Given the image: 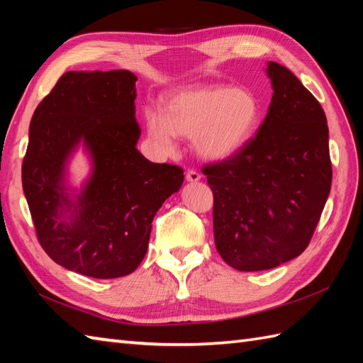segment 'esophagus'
<instances>
[{"label": "esophagus", "instance_id": "1", "mask_svg": "<svg viewBox=\"0 0 363 363\" xmlns=\"http://www.w3.org/2000/svg\"><path fill=\"white\" fill-rule=\"evenodd\" d=\"M186 179H187V182H198L199 179H201V174L195 172V169H189L186 174Z\"/></svg>", "mask_w": 363, "mask_h": 363}]
</instances>
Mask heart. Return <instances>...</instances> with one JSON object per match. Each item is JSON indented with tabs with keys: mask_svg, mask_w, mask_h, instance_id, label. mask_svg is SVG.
I'll use <instances>...</instances> for the list:
<instances>
[{
	"mask_svg": "<svg viewBox=\"0 0 363 363\" xmlns=\"http://www.w3.org/2000/svg\"><path fill=\"white\" fill-rule=\"evenodd\" d=\"M260 121V103L251 90L211 86H186L165 96L164 112H145L148 137L164 154L176 150V135L190 137L199 157L225 160L240 152Z\"/></svg>",
	"mask_w": 363,
	"mask_h": 363,
	"instance_id": "heart-1",
	"label": "heart"
}]
</instances>
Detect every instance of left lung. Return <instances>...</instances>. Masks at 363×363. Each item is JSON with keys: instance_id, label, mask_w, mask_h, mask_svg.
Returning a JSON list of instances; mask_svg holds the SVG:
<instances>
[{"instance_id": "left-lung-1", "label": "left lung", "mask_w": 363, "mask_h": 363, "mask_svg": "<svg viewBox=\"0 0 363 363\" xmlns=\"http://www.w3.org/2000/svg\"><path fill=\"white\" fill-rule=\"evenodd\" d=\"M273 96L257 134L207 165L213 237L238 272L279 267L303 252L328 201L333 167L325 111L289 68L267 64Z\"/></svg>"}]
</instances>
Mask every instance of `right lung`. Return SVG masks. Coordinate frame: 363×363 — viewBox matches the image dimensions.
<instances>
[{
	"label": "right lung",
	"instance_id": "add662e5",
	"mask_svg": "<svg viewBox=\"0 0 363 363\" xmlns=\"http://www.w3.org/2000/svg\"><path fill=\"white\" fill-rule=\"evenodd\" d=\"M135 81L129 70L67 72L29 125L21 181L38 242L56 264L95 279L135 272L154 217L184 182L182 168L137 150ZM79 145L91 173L76 189L67 165Z\"/></svg>",
	"mask_w": 363,
	"mask_h": 363
}]
</instances>
